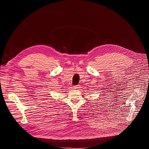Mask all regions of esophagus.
I'll return each instance as SVG.
<instances>
[{
	"label": "esophagus",
	"instance_id": "esophagus-1",
	"mask_svg": "<svg viewBox=\"0 0 149 149\" xmlns=\"http://www.w3.org/2000/svg\"><path fill=\"white\" fill-rule=\"evenodd\" d=\"M79 88V86H74V89H78V88Z\"/></svg>",
	"mask_w": 149,
	"mask_h": 149
}]
</instances>
